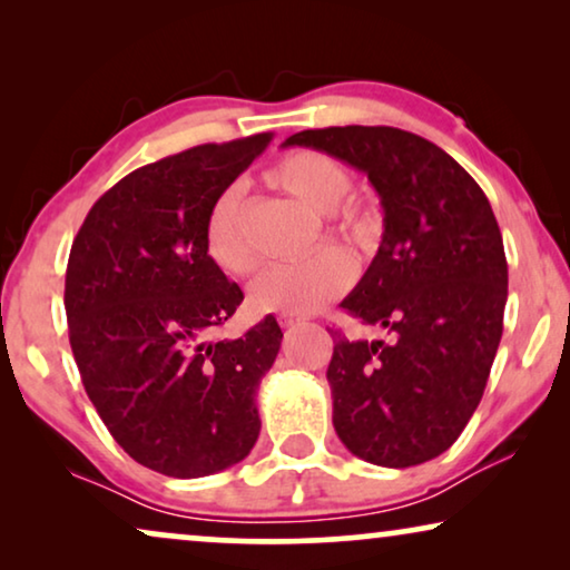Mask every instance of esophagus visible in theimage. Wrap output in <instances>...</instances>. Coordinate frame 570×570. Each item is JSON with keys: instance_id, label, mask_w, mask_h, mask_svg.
Returning <instances> with one entry per match:
<instances>
[{"instance_id": "esophagus-1", "label": "esophagus", "mask_w": 570, "mask_h": 570, "mask_svg": "<svg viewBox=\"0 0 570 570\" xmlns=\"http://www.w3.org/2000/svg\"><path fill=\"white\" fill-rule=\"evenodd\" d=\"M279 324H283L285 330H291V326L303 324V318H301V316H287V314H283V316H279Z\"/></svg>"}]
</instances>
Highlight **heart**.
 Here are the masks:
<instances>
[{
    "label": "heart",
    "mask_w": 570,
    "mask_h": 570,
    "mask_svg": "<svg viewBox=\"0 0 570 570\" xmlns=\"http://www.w3.org/2000/svg\"><path fill=\"white\" fill-rule=\"evenodd\" d=\"M267 184L298 202L308 213L322 215L326 238H337L353 248H368L379 236V223L368 209L345 202L353 186L347 168L332 155L295 150L267 170ZM205 246L209 259L228 275H248L256 267L244 230V191L238 186L217 194L207 213ZM350 283V264L342 254L324 248L301 264L264 269L248 287V301L264 314L303 316L322 308Z\"/></svg>",
    "instance_id": "1"
}]
</instances>
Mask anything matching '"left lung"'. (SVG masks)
Wrapping results in <instances>:
<instances>
[{
  "instance_id": "obj_1",
  "label": "left lung",
  "mask_w": 570,
  "mask_h": 570,
  "mask_svg": "<svg viewBox=\"0 0 570 570\" xmlns=\"http://www.w3.org/2000/svg\"><path fill=\"white\" fill-rule=\"evenodd\" d=\"M368 176L384 236L340 303L389 340H334L332 423L355 456L423 464L459 439L485 392L503 334L509 264L485 191L439 145L394 127H330L287 137Z\"/></svg>"
}]
</instances>
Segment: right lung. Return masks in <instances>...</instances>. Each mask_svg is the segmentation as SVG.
I'll list each match as a JSON object with an SVG mask.
<instances>
[{"instance_id": "obj_1", "label": "right lung", "mask_w": 570, "mask_h": 570, "mask_svg": "<svg viewBox=\"0 0 570 570\" xmlns=\"http://www.w3.org/2000/svg\"><path fill=\"white\" fill-rule=\"evenodd\" d=\"M272 135L199 145L142 166L85 217L67 264L69 345L108 433L147 470L205 478L259 439L256 389L283 342L267 316L209 340L244 301L209 259L207 213Z\"/></svg>"}]
</instances>
